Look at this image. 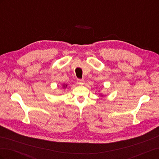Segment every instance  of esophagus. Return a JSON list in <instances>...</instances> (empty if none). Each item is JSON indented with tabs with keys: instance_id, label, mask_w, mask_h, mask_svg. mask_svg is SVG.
Segmentation results:
<instances>
[{
	"instance_id": "esophagus-1",
	"label": "esophagus",
	"mask_w": 159,
	"mask_h": 159,
	"mask_svg": "<svg viewBox=\"0 0 159 159\" xmlns=\"http://www.w3.org/2000/svg\"><path fill=\"white\" fill-rule=\"evenodd\" d=\"M77 83H78V84L79 85H84L85 81L84 80H80V79H78L77 80Z\"/></svg>"
}]
</instances>
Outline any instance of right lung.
<instances>
[{"mask_svg":"<svg viewBox=\"0 0 159 159\" xmlns=\"http://www.w3.org/2000/svg\"><path fill=\"white\" fill-rule=\"evenodd\" d=\"M64 88H65V87H66V85H64Z\"/></svg>","mask_w":159,"mask_h":159,"instance_id":"obj_1","label":"right lung"}]
</instances>
